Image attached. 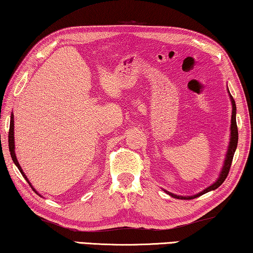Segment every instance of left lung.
Masks as SVG:
<instances>
[{"label":"left lung","instance_id":"8db88e82","mask_svg":"<svg viewBox=\"0 0 253 253\" xmlns=\"http://www.w3.org/2000/svg\"><path fill=\"white\" fill-rule=\"evenodd\" d=\"M231 97V102H232V117H231V136H230V144H229V149H228V152H227V158H225V161H224V166L222 168V171H221L219 179L215 181V182L210 185V187H208L206 190H203L200 193L196 194V196L193 197H180V196H175V194L171 193V192H168L169 193L171 197L176 198V199H184V200H191V199L194 198H198L202 196V194H205L207 192L211 191V190H215L216 188H219L221 184L224 182V180L227 179V176L229 174V171H230V168H231V163L233 160V156H234V152H236V149H237V145H238V126H237V120H236V102H234L232 95H230Z\"/></svg>","mask_w":253,"mask_h":253}]
</instances>
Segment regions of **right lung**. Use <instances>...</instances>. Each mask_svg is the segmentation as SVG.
Returning a JSON list of instances; mask_svg holds the SVG:
<instances>
[{"mask_svg":"<svg viewBox=\"0 0 253 253\" xmlns=\"http://www.w3.org/2000/svg\"><path fill=\"white\" fill-rule=\"evenodd\" d=\"M8 149H10V153H11V157H12V160L13 162L15 163V166L17 167V169L20 170V172L22 173V175L24 176V179L28 181V183L31 185L30 181L26 178V175L24 174L23 170H22L21 166L19 165V161H17V159L15 157V152H14V120H13V114H11V122H10V130H8ZM35 191V190H34Z\"/></svg>","mask_w":253,"mask_h":253,"instance_id":"1","label":"right lung"}]
</instances>
